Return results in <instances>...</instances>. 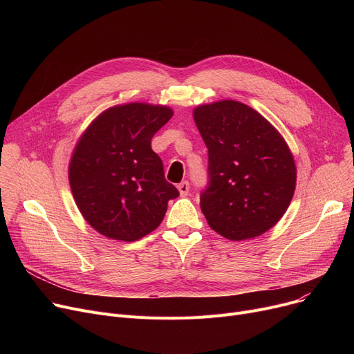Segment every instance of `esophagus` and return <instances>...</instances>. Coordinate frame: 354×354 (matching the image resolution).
<instances>
[{"label": "esophagus", "instance_id": "34e87169", "mask_svg": "<svg viewBox=\"0 0 354 354\" xmlns=\"http://www.w3.org/2000/svg\"><path fill=\"white\" fill-rule=\"evenodd\" d=\"M178 189H179V192H180L182 196H187L188 192H189V182H188V180L180 182V183L178 185Z\"/></svg>", "mask_w": 354, "mask_h": 354}]
</instances>
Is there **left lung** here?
Instances as JSON below:
<instances>
[{"label": "left lung", "mask_w": 354, "mask_h": 354, "mask_svg": "<svg viewBox=\"0 0 354 354\" xmlns=\"http://www.w3.org/2000/svg\"><path fill=\"white\" fill-rule=\"evenodd\" d=\"M194 119L208 147L201 209L209 227L232 241L267 232L295 189V163L286 140L258 111L235 100L198 106Z\"/></svg>", "instance_id": "8db88e82"}]
</instances>
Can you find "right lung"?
<instances>
[{
	"instance_id": "right-lung-1",
	"label": "right lung",
	"mask_w": 354,
	"mask_h": 354,
	"mask_svg": "<svg viewBox=\"0 0 354 354\" xmlns=\"http://www.w3.org/2000/svg\"><path fill=\"white\" fill-rule=\"evenodd\" d=\"M166 106L129 103L95 119L70 160L68 179L88 224L107 238L138 241L159 227L179 191L165 179L151 140L172 118Z\"/></svg>"
}]
</instances>
